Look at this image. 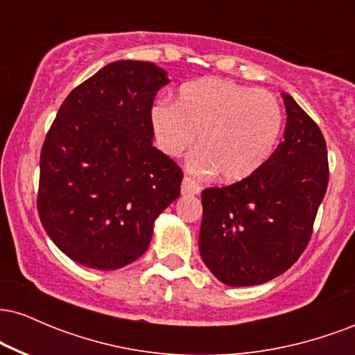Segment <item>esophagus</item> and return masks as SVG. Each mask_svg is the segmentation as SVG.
<instances>
[{
  "label": "esophagus",
  "mask_w": 355,
  "mask_h": 355,
  "mask_svg": "<svg viewBox=\"0 0 355 355\" xmlns=\"http://www.w3.org/2000/svg\"><path fill=\"white\" fill-rule=\"evenodd\" d=\"M182 193L183 195H198L200 193V187L195 183L190 177H185L182 180Z\"/></svg>",
  "instance_id": "34e87169"
}]
</instances>
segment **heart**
I'll return each instance as SVG.
<instances>
[{"instance_id":"obj_1","label":"heart","mask_w":355,"mask_h":355,"mask_svg":"<svg viewBox=\"0 0 355 355\" xmlns=\"http://www.w3.org/2000/svg\"><path fill=\"white\" fill-rule=\"evenodd\" d=\"M155 144L177 158L195 144L189 166L198 177L220 173L240 182L263 168L279 146L284 110L272 93L223 78L185 83L177 103L157 100L150 107Z\"/></svg>"}]
</instances>
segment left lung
<instances>
[{
    "label": "left lung",
    "mask_w": 355,
    "mask_h": 355,
    "mask_svg": "<svg viewBox=\"0 0 355 355\" xmlns=\"http://www.w3.org/2000/svg\"><path fill=\"white\" fill-rule=\"evenodd\" d=\"M282 98L284 141L266 166L234 185L202 191V260L232 287L266 284L294 266L327 190L324 135L291 95Z\"/></svg>",
    "instance_id": "1"
}]
</instances>
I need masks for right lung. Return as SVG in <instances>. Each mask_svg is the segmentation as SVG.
I'll return each mask as SVG.
<instances>
[{"instance_id": "obj_1", "label": "right lung", "mask_w": 355, "mask_h": 355, "mask_svg": "<svg viewBox=\"0 0 355 355\" xmlns=\"http://www.w3.org/2000/svg\"><path fill=\"white\" fill-rule=\"evenodd\" d=\"M166 71L113 61L58 110L40 157L38 214L55 245L85 267L121 268L150 245L183 173L153 146L150 107Z\"/></svg>"}]
</instances>
